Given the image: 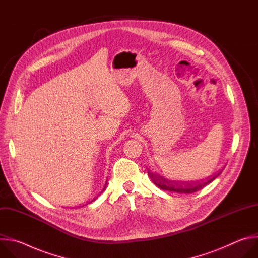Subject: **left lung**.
<instances>
[{"label": "left lung", "mask_w": 258, "mask_h": 258, "mask_svg": "<svg viewBox=\"0 0 258 258\" xmlns=\"http://www.w3.org/2000/svg\"><path fill=\"white\" fill-rule=\"evenodd\" d=\"M149 175L151 177V179L153 180V182L155 185L165 191H170V192H175V193H179V194H191V193H195L201 189H203L205 186H207L209 182H211L213 179H215L217 177V175L220 174L219 171L218 173L214 174L212 177L206 179V180H200V181H191V182H179V181H172V180H168L160 175H156L153 174L152 172L148 171Z\"/></svg>", "instance_id": "1"}]
</instances>
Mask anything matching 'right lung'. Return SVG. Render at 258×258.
<instances>
[{
    "mask_svg": "<svg viewBox=\"0 0 258 258\" xmlns=\"http://www.w3.org/2000/svg\"><path fill=\"white\" fill-rule=\"evenodd\" d=\"M106 183H107V182H106ZM105 187H106V185H105ZM105 187H104V189H105ZM104 189H103V191H104ZM94 200H95V199H93L92 201H94ZM92 201H91V202H92ZM91 202H90V203H91Z\"/></svg>",
    "mask_w": 258,
    "mask_h": 258,
    "instance_id": "add662e5",
    "label": "right lung"
}]
</instances>
